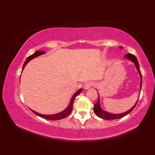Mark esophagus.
Listing matches in <instances>:
<instances>
[{
  "mask_svg": "<svg viewBox=\"0 0 155 155\" xmlns=\"http://www.w3.org/2000/svg\"><path fill=\"white\" fill-rule=\"evenodd\" d=\"M93 82H87V83L84 84V89H88V88H91L93 86Z\"/></svg>",
  "mask_w": 155,
  "mask_h": 155,
  "instance_id": "esophagus-1",
  "label": "esophagus"
}]
</instances>
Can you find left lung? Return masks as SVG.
<instances>
[{
  "mask_svg": "<svg viewBox=\"0 0 155 155\" xmlns=\"http://www.w3.org/2000/svg\"><path fill=\"white\" fill-rule=\"evenodd\" d=\"M121 48H123V47H120ZM124 57L127 58L128 59H129L130 61H131L132 62H134V65L137 68V69L138 70V72H139L140 77V90H141V87H142V74H141L140 71V68H139V62L137 61V58H136V57L134 55L128 53L126 55H124ZM139 101V99L137 100V103H135V104L130 108V110H128V111L125 112V113H121V114H113V113H110L108 112L104 111V110H103L101 108V106H100V100H99V97H98V99L97 103L94 104V113L97 114V116H98V117H100L103 119H105V120H114V119H118V118H120L122 117H123L124 116H126L128 114H129L131 111L133 110V108L135 107L136 104H137V102Z\"/></svg>",
  "mask_w": 155,
  "mask_h": 155,
  "instance_id": "obj_1",
  "label": "left lung"
}]
</instances>
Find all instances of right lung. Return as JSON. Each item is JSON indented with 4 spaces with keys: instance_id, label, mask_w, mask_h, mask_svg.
<instances>
[{
    "instance_id": "obj_1",
    "label": "right lung",
    "mask_w": 155,
    "mask_h": 155,
    "mask_svg": "<svg viewBox=\"0 0 155 155\" xmlns=\"http://www.w3.org/2000/svg\"><path fill=\"white\" fill-rule=\"evenodd\" d=\"M44 53H45V52L40 51H36L33 54H32V55L30 56V57H28L27 58V60L25 61L24 64H23L22 71H23V69H24V68L25 67V66L27 65V64L28 63V62L29 61H30L31 60H32V58L37 57H38V56L41 55V54H44ZM81 92H82V88H81V89H79L78 91H77V92H76V93L74 94L73 97H72L71 100V102H70V103H69L68 107H67V108H66L65 110H64L63 111H62V112H61V113H57V114L46 115V114H40V113H37V112H35V111L32 110H31H31L32 112H33V113H34L35 114H37V116L41 117V118H45V119L53 120H60V119H62V118H65L66 117H67L68 115L71 113V112H72V105H73L74 101V99H75V97H77L78 94H79L81 93Z\"/></svg>"
}]
</instances>
